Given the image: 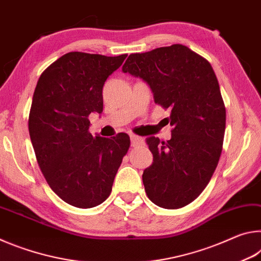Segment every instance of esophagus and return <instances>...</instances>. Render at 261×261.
I'll return each instance as SVG.
<instances>
[{"label": "esophagus", "instance_id": "esophagus-1", "mask_svg": "<svg viewBox=\"0 0 261 261\" xmlns=\"http://www.w3.org/2000/svg\"><path fill=\"white\" fill-rule=\"evenodd\" d=\"M143 143H144V139L141 138V137L135 136V135L131 136V146H132V147L140 146V145L143 144Z\"/></svg>", "mask_w": 261, "mask_h": 261}]
</instances>
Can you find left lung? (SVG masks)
<instances>
[{"label":"left lung","instance_id":"obj_1","mask_svg":"<svg viewBox=\"0 0 261 261\" xmlns=\"http://www.w3.org/2000/svg\"><path fill=\"white\" fill-rule=\"evenodd\" d=\"M123 72L148 84L154 102L170 110V140L148 137L153 163L144 170L149 200L167 210L189 205L204 191L222 152L226 107L210 62L187 46L131 54Z\"/></svg>","mask_w":261,"mask_h":261}]
</instances>
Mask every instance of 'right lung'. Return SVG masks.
I'll return each mask as SVG.
<instances>
[{
	"label": "right lung",
	"mask_w": 261,
	"mask_h": 261,
	"mask_svg": "<svg viewBox=\"0 0 261 261\" xmlns=\"http://www.w3.org/2000/svg\"><path fill=\"white\" fill-rule=\"evenodd\" d=\"M127 55L71 51L51 63L39 78L29 116L38 165L62 200L92 208L107 199L130 137L90 134L91 113L103 110L105 82Z\"/></svg>",
	"instance_id": "obj_1"
}]
</instances>
